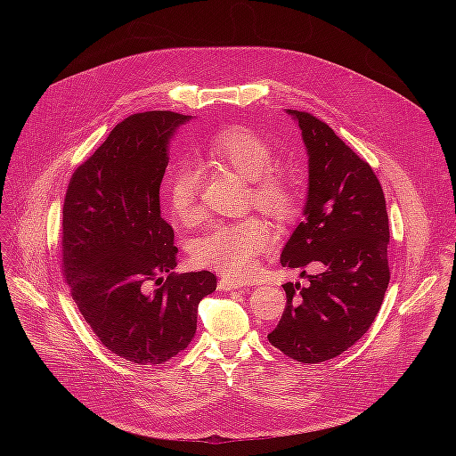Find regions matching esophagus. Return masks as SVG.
Segmentation results:
<instances>
[{"label": "esophagus", "mask_w": 456, "mask_h": 456, "mask_svg": "<svg viewBox=\"0 0 456 456\" xmlns=\"http://www.w3.org/2000/svg\"><path fill=\"white\" fill-rule=\"evenodd\" d=\"M240 287H241V285H240L238 281H232V280H220V281H218V289H220V290H225V292H227V290H236V289H240Z\"/></svg>", "instance_id": "1"}]
</instances>
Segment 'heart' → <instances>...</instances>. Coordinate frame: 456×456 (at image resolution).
<instances>
[{
    "mask_svg": "<svg viewBox=\"0 0 456 456\" xmlns=\"http://www.w3.org/2000/svg\"><path fill=\"white\" fill-rule=\"evenodd\" d=\"M204 153L234 169L250 182L248 200L274 220H292L301 208V192L294 178L274 167L278 157L273 146L248 127L234 126L213 135ZM169 206L173 215L191 224L200 216L199 176L191 167H178L169 180ZM273 232L257 218H241L231 224H218L194 243L192 257L202 267L213 269L231 280L247 278L257 262V256L271 245Z\"/></svg>",
    "mask_w": 456,
    "mask_h": 456,
    "instance_id": "heart-1",
    "label": "heart"
}]
</instances>
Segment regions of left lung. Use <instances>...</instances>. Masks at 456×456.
I'll return each instance as SVG.
<instances>
[{
    "label": "left lung",
    "mask_w": 456,
    "mask_h": 456,
    "mask_svg": "<svg viewBox=\"0 0 456 456\" xmlns=\"http://www.w3.org/2000/svg\"><path fill=\"white\" fill-rule=\"evenodd\" d=\"M308 151L305 220L281 252V265H315L308 285L285 283L287 305L267 336L290 359L315 364L355 345L371 327L389 283L387 213L377 175L334 129L289 110ZM306 271L301 273L305 276Z\"/></svg>",
    "instance_id": "left-lung-1"
}]
</instances>
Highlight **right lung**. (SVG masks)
Instances as JSON below:
<instances>
[{
    "label": "right lung",
    "mask_w": 456,
    "mask_h": 456,
    "mask_svg": "<svg viewBox=\"0 0 456 456\" xmlns=\"http://www.w3.org/2000/svg\"><path fill=\"white\" fill-rule=\"evenodd\" d=\"M185 120L162 110L126 117L77 166L64 197L61 269L72 297L102 346L135 364L187 348L199 303L216 290L209 271L171 273L178 248L160 215L167 141Z\"/></svg>",
    "instance_id": "right-lung-1"
}]
</instances>
